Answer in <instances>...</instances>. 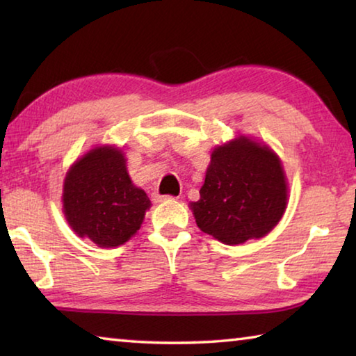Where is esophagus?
Returning <instances> with one entry per match:
<instances>
[{"instance_id":"1","label":"esophagus","mask_w":356,"mask_h":356,"mask_svg":"<svg viewBox=\"0 0 356 356\" xmlns=\"http://www.w3.org/2000/svg\"><path fill=\"white\" fill-rule=\"evenodd\" d=\"M168 200H172V197L171 196H161V195H159V193H154V195H152L154 202H163V201H168Z\"/></svg>"}]
</instances>
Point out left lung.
<instances>
[{
    "mask_svg": "<svg viewBox=\"0 0 356 356\" xmlns=\"http://www.w3.org/2000/svg\"><path fill=\"white\" fill-rule=\"evenodd\" d=\"M200 201L190 202L196 225L225 245L262 238L281 221L289 185L268 144L238 135L215 146Z\"/></svg>",
    "mask_w": 356,
    "mask_h": 356,
    "instance_id": "left-lung-1",
    "label": "left lung"
}]
</instances>
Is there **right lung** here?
<instances>
[{"label": "right lung", "mask_w": 356, "mask_h": 356, "mask_svg": "<svg viewBox=\"0 0 356 356\" xmlns=\"http://www.w3.org/2000/svg\"><path fill=\"white\" fill-rule=\"evenodd\" d=\"M146 191L131 182L116 146H95L74 161L63 185V212L78 237L116 248L135 236L150 209Z\"/></svg>", "instance_id": "add662e5"}]
</instances>
